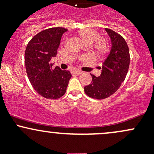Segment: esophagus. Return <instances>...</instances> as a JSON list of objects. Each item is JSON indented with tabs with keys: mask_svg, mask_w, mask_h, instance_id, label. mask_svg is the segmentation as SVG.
Wrapping results in <instances>:
<instances>
[{
	"mask_svg": "<svg viewBox=\"0 0 154 154\" xmlns=\"http://www.w3.org/2000/svg\"><path fill=\"white\" fill-rule=\"evenodd\" d=\"M74 74H75V75H81V74L82 73V71H79V70H75V71H74Z\"/></svg>",
	"mask_w": 154,
	"mask_h": 154,
	"instance_id": "1",
	"label": "esophagus"
}]
</instances>
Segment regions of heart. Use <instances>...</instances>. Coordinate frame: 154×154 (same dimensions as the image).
I'll return each instance as SVG.
<instances>
[{
    "instance_id": "1",
    "label": "heart",
    "mask_w": 154,
    "mask_h": 154,
    "mask_svg": "<svg viewBox=\"0 0 154 154\" xmlns=\"http://www.w3.org/2000/svg\"><path fill=\"white\" fill-rule=\"evenodd\" d=\"M79 36L85 43H90L95 41L94 48L96 52L99 54H103L108 51L109 44L104 38H99V32L94 29L85 28L79 32Z\"/></svg>"
}]
</instances>
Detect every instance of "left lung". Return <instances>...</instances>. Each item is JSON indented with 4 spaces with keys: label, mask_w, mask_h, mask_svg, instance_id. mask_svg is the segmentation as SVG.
<instances>
[{
    "label": "left lung",
    "mask_w": 154,
    "mask_h": 154,
    "mask_svg": "<svg viewBox=\"0 0 154 154\" xmlns=\"http://www.w3.org/2000/svg\"><path fill=\"white\" fill-rule=\"evenodd\" d=\"M105 30L111 39L110 52L100 67V75L91 74V84L84 88L86 95L98 100L111 96L119 89L128 74L130 60L128 45L123 37L108 28Z\"/></svg>",
    "instance_id": "8db88e82"
}]
</instances>
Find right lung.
<instances>
[{"label": "right lung", "mask_w": 154, "mask_h": 154, "mask_svg": "<svg viewBox=\"0 0 154 154\" xmlns=\"http://www.w3.org/2000/svg\"><path fill=\"white\" fill-rule=\"evenodd\" d=\"M66 31L63 27L45 29L35 35L26 45L24 62L27 77L35 91L45 98L63 96L72 77L69 71L59 66L53 69L50 63L56 56L61 36Z\"/></svg>", "instance_id": "1"}]
</instances>
